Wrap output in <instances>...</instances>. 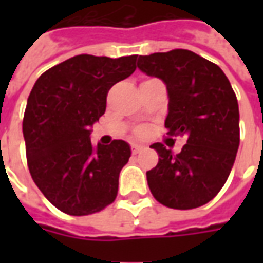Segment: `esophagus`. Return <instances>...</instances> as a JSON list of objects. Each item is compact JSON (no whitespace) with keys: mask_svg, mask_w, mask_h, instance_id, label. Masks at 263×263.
Instances as JSON below:
<instances>
[{"mask_svg":"<svg viewBox=\"0 0 263 263\" xmlns=\"http://www.w3.org/2000/svg\"><path fill=\"white\" fill-rule=\"evenodd\" d=\"M143 148H145L143 145H139V143H132V152H134V154H138V152H141Z\"/></svg>","mask_w":263,"mask_h":263,"instance_id":"obj_1","label":"esophagus"}]
</instances>
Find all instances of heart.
<instances>
[{
  "mask_svg": "<svg viewBox=\"0 0 263 263\" xmlns=\"http://www.w3.org/2000/svg\"><path fill=\"white\" fill-rule=\"evenodd\" d=\"M143 132L145 131H143V129H141V131H139V134H143Z\"/></svg>",
  "mask_w": 263,
  "mask_h": 263,
  "instance_id": "obj_1",
  "label": "heart"
}]
</instances>
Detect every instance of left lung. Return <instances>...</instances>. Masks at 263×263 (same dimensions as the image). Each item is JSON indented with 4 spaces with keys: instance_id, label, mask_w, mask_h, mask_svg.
<instances>
[{
    "instance_id": "8db88e82",
    "label": "left lung",
    "mask_w": 263,
    "mask_h": 263,
    "mask_svg": "<svg viewBox=\"0 0 263 263\" xmlns=\"http://www.w3.org/2000/svg\"><path fill=\"white\" fill-rule=\"evenodd\" d=\"M137 66L165 83L167 134L187 138L177 155L151 145L159 155L146 172L151 193L176 210L209 203L227 182L239 146V109L230 81L218 66L186 49L139 56Z\"/></svg>"
}]
</instances>
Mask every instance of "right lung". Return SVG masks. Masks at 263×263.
<instances>
[{
	"mask_svg": "<svg viewBox=\"0 0 263 263\" xmlns=\"http://www.w3.org/2000/svg\"><path fill=\"white\" fill-rule=\"evenodd\" d=\"M135 62L137 54H79L45 71L28 97V167L43 196L66 214H92L117 197L131 146L121 139L94 146L90 134L105 112L108 90L135 71Z\"/></svg>",
	"mask_w": 263,
	"mask_h": 263,
	"instance_id": "obj_1",
	"label": "right lung"
}]
</instances>
